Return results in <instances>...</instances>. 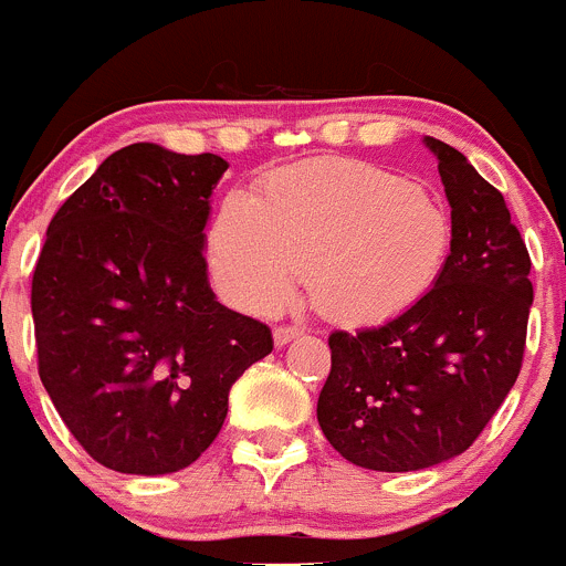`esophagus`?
<instances>
[{
    "instance_id": "esophagus-1",
    "label": "esophagus",
    "mask_w": 566,
    "mask_h": 566,
    "mask_svg": "<svg viewBox=\"0 0 566 566\" xmlns=\"http://www.w3.org/2000/svg\"><path fill=\"white\" fill-rule=\"evenodd\" d=\"M298 334L301 331L293 328V325H279V328L273 331V342H276V347H284L287 342H293Z\"/></svg>"
}]
</instances>
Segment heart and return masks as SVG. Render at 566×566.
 <instances>
[{
  "mask_svg": "<svg viewBox=\"0 0 566 566\" xmlns=\"http://www.w3.org/2000/svg\"><path fill=\"white\" fill-rule=\"evenodd\" d=\"M452 219L421 182L364 161L282 169L256 199L232 193L208 238L210 265L235 304L271 312L304 268L323 317L375 325L438 284L452 254Z\"/></svg>",
  "mask_w": 566,
  "mask_h": 566,
  "instance_id": "b5f03b06",
  "label": "heart"
}]
</instances>
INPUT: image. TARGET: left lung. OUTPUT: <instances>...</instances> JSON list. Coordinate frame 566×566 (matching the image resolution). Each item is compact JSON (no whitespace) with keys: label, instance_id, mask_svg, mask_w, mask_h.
Instances as JSON below:
<instances>
[{"label":"left lung","instance_id":"left-lung-1","mask_svg":"<svg viewBox=\"0 0 566 566\" xmlns=\"http://www.w3.org/2000/svg\"><path fill=\"white\" fill-rule=\"evenodd\" d=\"M452 208V254L436 287L378 328L328 336L317 421L369 471L405 473L465 452L523 364L531 260L499 188L447 142L424 136Z\"/></svg>","mask_w":566,"mask_h":566}]
</instances>
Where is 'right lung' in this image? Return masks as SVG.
Instances as JSON below:
<instances>
[{
	"label": "right lung",
	"instance_id": "1",
	"mask_svg": "<svg viewBox=\"0 0 566 566\" xmlns=\"http://www.w3.org/2000/svg\"><path fill=\"white\" fill-rule=\"evenodd\" d=\"M230 164L153 142L112 153L65 199L32 276L38 369L101 465L161 476L219 436L230 389L271 328L216 301L210 197Z\"/></svg>",
	"mask_w": 566,
	"mask_h": 566
}]
</instances>
